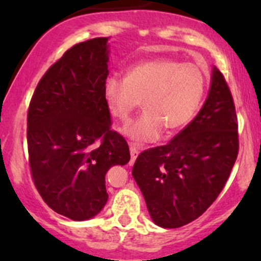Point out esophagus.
I'll return each instance as SVG.
<instances>
[{
    "label": "esophagus",
    "mask_w": 261,
    "mask_h": 261,
    "mask_svg": "<svg viewBox=\"0 0 261 261\" xmlns=\"http://www.w3.org/2000/svg\"><path fill=\"white\" fill-rule=\"evenodd\" d=\"M130 154H131V160H130V164H134L139 155V147L135 145V144H130Z\"/></svg>",
    "instance_id": "obj_1"
}]
</instances>
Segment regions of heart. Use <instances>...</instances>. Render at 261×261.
<instances>
[{
  "instance_id": "obj_1",
  "label": "heart",
  "mask_w": 261,
  "mask_h": 261,
  "mask_svg": "<svg viewBox=\"0 0 261 261\" xmlns=\"http://www.w3.org/2000/svg\"><path fill=\"white\" fill-rule=\"evenodd\" d=\"M204 91L206 78L197 65L170 58L138 63L125 78L110 75L103 84L107 106L121 122H127L144 101L146 111L125 127L138 143L156 140L164 127L169 133L186 127L198 112Z\"/></svg>"
}]
</instances>
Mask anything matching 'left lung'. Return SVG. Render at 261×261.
<instances>
[{
  "label": "left lung",
  "mask_w": 261,
  "mask_h": 261,
  "mask_svg": "<svg viewBox=\"0 0 261 261\" xmlns=\"http://www.w3.org/2000/svg\"><path fill=\"white\" fill-rule=\"evenodd\" d=\"M238 128L227 82L213 68L198 115L169 144L144 150L134 164L133 177L158 226L187 225L216 201L238 159Z\"/></svg>",
  "instance_id": "left-lung-1"
}]
</instances>
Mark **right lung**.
I'll return each instance as SVG.
<instances>
[{
  "label": "right lung",
  "instance_id": "1",
  "mask_svg": "<svg viewBox=\"0 0 261 261\" xmlns=\"http://www.w3.org/2000/svg\"><path fill=\"white\" fill-rule=\"evenodd\" d=\"M110 38L73 45L45 72L28 110L31 178L46 204L74 221L92 218L109 194L106 173L125 165L130 150L111 128L103 96Z\"/></svg>",
  "mask_w": 261,
  "mask_h": 261
}]
</instances>
